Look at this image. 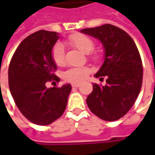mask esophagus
Wrapping results in <instances>:
<instances>
[{
  "instance_id": "34e87169",
  "label": "esophagus",
  "mask_w": 155,
  "mask_h": 155,
  "mask_svg": "<svg viewBox=\"0 0 155 155\" xmlns=\"http://www.w3.org/2000/svg\"><path fill=\"white\" fill-rule=\"evenodd\" d=\"M72 87H74V88H78V87H79L81 85V84L80 83H73L72 84Z\"/></svg>"
}]
</instances>
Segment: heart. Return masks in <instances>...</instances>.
I'll list each match as a JSON object with an SVG mask.
<instances>
[{"label":"heart","instance_id":"b5f03b06","mask_svg":"<svg viewBox=\"0 0 155 155\" xmlns=\"http://www.w3.org/2000/svg\"><path fill=\"white\" fill-rule=\"evenodd\" d=\"M68 42L74 47L78 48L79 51L84 53H90L92 51L95 46L93 39L82 33H75L72 34L68 39ZM51 58L57 65H63L65 62L64 58V48L61 43H57L51 50ZM97 58V56H94ZM91 70L85 66H78L69 69L64 72V78L70 82L79 83L84 80L89 76Z\"/></svg>","mask_w":155,"mask_h":155}]
</instances>
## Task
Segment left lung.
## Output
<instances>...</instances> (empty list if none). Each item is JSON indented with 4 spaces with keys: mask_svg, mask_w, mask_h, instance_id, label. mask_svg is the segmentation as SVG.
I'll use <instances>...</instances> for the list:
<instances>
[{
    "mask_svg": "<svg viewBox=\"0 0 155 155\" xmlns=\"http://www.w3.org/2000/svg\"><path fill=\"white\" fill-rule=\"evenodd\" d=\"M80 33L102 43L104 63L94 76L107 78L104 86L92 84L93 91L87 97V105L99 118L116 121L128 113L140 93L143 73L140 53L128 33L113 25L84 28Z\"/></svg>",
    "mask_w": 155,
    "mask_h": 155,
    "instance_id": "1",
    "label": "left lung"
}]
</instances>
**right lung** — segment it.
Listing matches in <instances>:
<instances>
[{"mask_svg":"<svg viewBox=\"0 0 155 155\" xmlns=\"http://www.w3.org/2000/svg\"><path fill=\"white\" fill-rule=\"evenodd\" d=\"M61 36L40 30L27 36L16 49L8 68L9 90L22 115L37 125H48L64 112L71 91L70 84L47 88L58 80L51 50Z\"/></svg>","mask_w":155,"mask_h":155,"instance_id":"1","label":"right lung"}]
</instances>
